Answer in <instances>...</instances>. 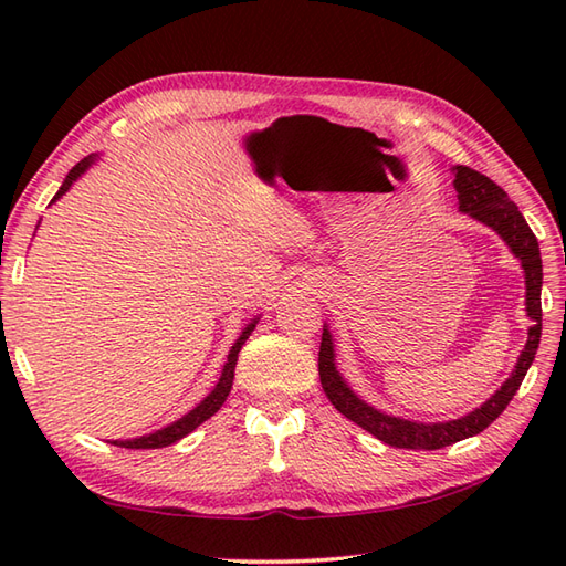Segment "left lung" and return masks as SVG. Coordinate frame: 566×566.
<instances>
[{"instance_id":"obj_1","label":"left lung","mask_w":566,"mask_h":566,"mask_svg":"<svg viewBox=\"0 0 566 566\" xmlns=\"http://www.w3.org/2000/svg\"><path fill=\"white\" fill-rule=\"evenodd\" d=\"M451 172H453V189H457V199H459V211L497 232L502 242L509 247V252L518 259V264L523 269V279H526V316L533 324L528 326L526 346H523L512 375H509V379L502 384V387L475 410L447 422H420L410 418H398V416H391V412H384L363 401V398L350 389V384L343 379V375L338 371L334 334H331L328 324H324L322 346H319V379L328 401L334 403V408L340 412V416H346L355 424H360L369 434H375L379 442L396 449L432 451V449H442V447L461 442V439L480 434L488 424H492L502 416V410L509 406V401H512L514 394L521 387L523 377H526L528 367L533 365L537 346H541L543 259H541V247H537L533 230L528 228L526 218L521 216L518 206L509 199L506 191L500 185H494L490 177L480 175L478 170L465 168V165H453Z\"/></svg>"}]
</instances>
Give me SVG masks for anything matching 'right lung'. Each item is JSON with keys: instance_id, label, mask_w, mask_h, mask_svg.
Masks as SVG:
<instances>
[{"instance_id": "obj_1", "label": "right lung", "mask_w": 566, "mask_h": 566, "mask_svg": "<svg viewBox=\"0 0 566 566\" xmlns=\"http://www.w3.org/2000/svg\"><path fill=\"white\" fill-rule=\"evenodd\" d=\"M98 158H101V154H91V156H86L81 163H76L74 168L69 170V175L64 177L62 187L57 189V195L52 197L50 203L60 201V199L66 195V191L72 189V185L76 182V179H78L81 175H84ZM256 324H259V316H254V319L242 328V334L238 336V340L232 343V348H230V353H228V360H226V365H223V371H220V379L216 381V387L209 391V396H206L203 401H199L189 412H185L182 418H177L175 422L160 427V430H154V432L142 434V437L113 439V442H109V444L124 447V449H163V447H170V444L179 442V439L187 437L189 432H195L201 422H206L211 416H216V412L220 410V406L226 403V398H228V394H230V389H232V379H235L238 355H240L242 346L247 343V338L252 336V331L256 328Z\"/></svg>"}]
</instances>
